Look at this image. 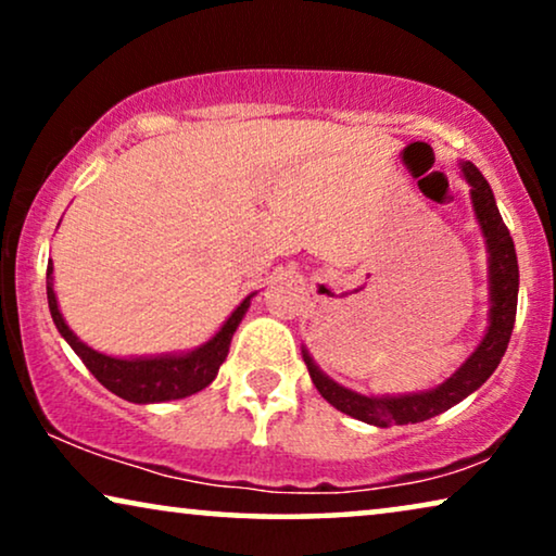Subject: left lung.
I'll return each instance as SVG.
<instances>
[{
    "label": "left lung",
    "mask_w": 556,
    "mask_h": 556,
    "mask_svg": "<svg viewBox=\"0 0 556 556\" xmlns=\"http://www.w3.org/2000/svg\"><path fill=\"white\" fill-rule=\"evenodd\" d=\"M460 172L470 185V202L481 232L485 238V253H489V326L481 344L466 362L455 369V375L445 379L443 384L432 387L428 392H409V394H382V397H367L354 390H346L331 377H326L316 367L314 356L303 346V362H306L308 375L314 379L316 390L321 397L349 417L356 420L387 428V425H409L430 420L460 400H466L470 392H476L485 379H489L504 356L508 339H511L516 321V301H519V263H516L514 240L508 235V227L501 219V212L493 200L489 181L470 162H460Z\"/></svg>",
    "instance_id": "1"
}]
</instances>
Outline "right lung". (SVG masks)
<instances>
[{
    "label": "right lung",
    "instance_id": "1",
    "mask_svg": "<svg viewBox=\"0 0 556 556\" xmlns=\"http://www.w3.org/2000/svg\"><path fill=\"white\" fill-rule=\"evenodd\" d=\"M52 261L48 263V306L50 316L55 321L60 337H63L75 354L80 356L83 364L90 369L98 382L105 390L118 394L121 400L134 402V405H151V402H169L181 400L189 394L204 390L217 377L219 364L227 359L230 352L232 333L238 329L242 316L250 306V293L238 308L227 316V321L219 326V331L202 346L192 349V352L181 354H159V356H109L96 352L88 344L75 337L71 326L65 324L63 314L58 308L55 288H52Z\"/></svg>",
    "mask_w": 556,
    "mask_h": 556
}]
</instances>
